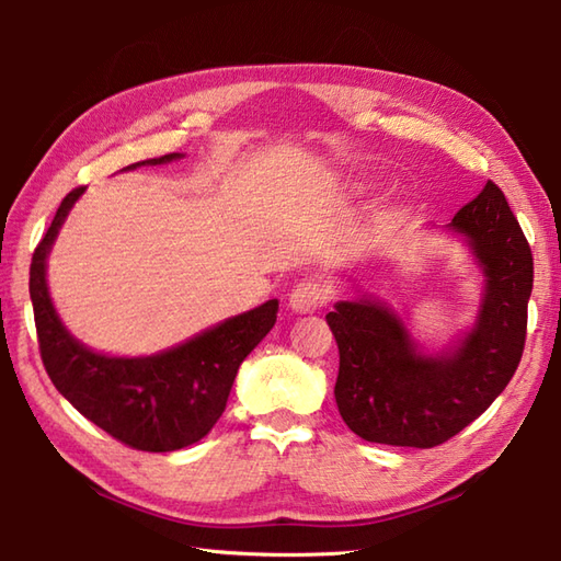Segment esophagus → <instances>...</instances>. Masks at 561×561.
Segmentation results:
<instances>
[{"instance_id":"esophagus-1","label":"esophagus","mask_w":561,"mask_h":561,"mask_svg":"<svg viewBox=\"0 0 561 561\" xmlns=\"http://www.w3.org/2000/svg\"><path fill=\"white\" fill-rule=\"evenodd\" d=\"M330 299L328 287L320 279H304L289 294V306L296 313H313Z\"/></svg>"}]
</instances>
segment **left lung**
<instances>
[{"label": "left lung", "mask_w": 561, "mask_h": 561, "mask_svg": "<svg viewBox=\"0 0 561 561\" xmlns=\"http://www.w3.org/2000/svg\"><path fill=\"white\" fill-rule=\"evenodd\" d=\"M448 229L465 236L484 272L478 320L456 347L424 354L396 311L366 294L325 316L340 350V414L371 444H444L490 408L523 356L533 253L502 190L486 183Z\"/></svg>", "instance_id": "1"}]
</instances>
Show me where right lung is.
I'll return each mask as SVG.
<instances>
[{
	"label": "right lung",
	"instance_id": "right-lung-1",
	"mask_svg": "<svg viewBox=\"0 0 561 561\" xmlns=\"http://www.w3.org/2000/svg\"><path fill=\"white\" fill-rule=\"evenodd\" d=\"M181 157L183 153H165L123 171ZM83 190L87 187H75L62 199L31 260L28 289L43 366L55 388L89 422L121 444L149 453L185 448L205 438L217 424L238 366L277 323L279 301L272 299L253 311L233 316L161 354L108 356L89 350L62 325L45 279L47 255Z\"/></svg>",
	"mask_w": 561,
	"mask_h": 561
}]
</instances>
